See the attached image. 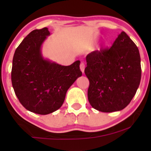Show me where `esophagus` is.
<instances>
[{
  "label": "esophagus",
  "mask_w": 151,
  "mask_h": 151,
  "mask_svg": "<svg viewBox=\"0 0 151 151\" xmlns=\"http://www.w3.org/2000/svg\"><path fill=\"white\" fill-rule=\"evenodd\" d=\"M79 67H80V70L81 71V72H82V73H84V68H85V65H84V62H81Z\"/></svg>",
  "instance_id": "esophagus-1"
}]
</instances>
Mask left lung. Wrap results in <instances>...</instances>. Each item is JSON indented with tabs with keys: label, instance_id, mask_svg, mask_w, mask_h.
Returning a JSON list of instances; mask_svg holds the SVG:
<instances>
[{
	"label": "left lung",
	"instance_id": "obj_1",
	"mask_svg": "<svg viewBox=\"0 0 151 151\" xmlns=\"http://www.w3.org/2000/svg\"><path fill=\"white\" fill-rule=\"evenodd\" d=\"M84 70L89 80L88 99L101 112L121 111L136 94L141 78L139 50L125 32L111 47L88 54Z\"/></svg>",
	"mask_w": 151,
	"mask_h": 151
}]
</instances>
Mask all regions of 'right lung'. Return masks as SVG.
Segmentation results:
<instances>
[{"instance_id": "add662e5", "label": "right lung", "mask_w": 151, "mask_h": 151, "mask_svg": "<svg viewBox=\"0 0 151 151\" xmlns=\"http://www.w3.org/2000/svg\"><path fill=\"white\" fill-rule=\"evenodd\" d=\"M50 35L47 27L27 35L15 50L11 71L12 85L20 104L41 115L60 109L67 90L82 74L79 60L62 66L43 58L41 46Z\"/></svg>"}]
</instances>
